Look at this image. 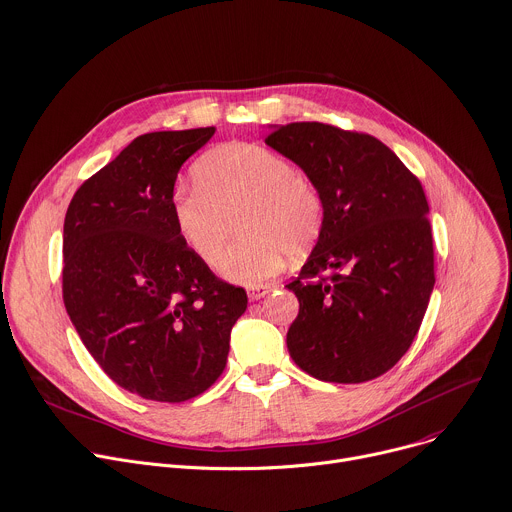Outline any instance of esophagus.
<instances>
[{"label":"esophagus","mask_w":512,"mask_h":512,"mask_svg":"<svg viewBox=\"0 0 512 512\" xmlns=\"http://www.w3.org/2000/svg\"><path fill=\"white\" fill-rule=\"evenodd\" d=\"M272 289H274V285H252V287H248V299L258 301L264 295H268Z\"/></svg>","instance_id":"esophagus-1"}]
</instances>
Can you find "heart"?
Masks as SVG:
<instances>
[{
	"instance_id": "heart-1",
	"label": "heart",
	"mask_w": 512,
	"mask_h": 512,
	"mask_svg": "<svg viewBox=\"0 0 512 512\" xmlns=\"http://www.w3.org/2000/svg\"><path fill=\"white\" fill-rule=\"evenodd\" d=\"M193 179L197 187L175 191L170 201L177 232L203 264L215 266L240 212L245 238L219 261V270L242 285L278 272L285 254L303 256L321 234L317 185L270 148L221 144L197 160Z\"/></svg>"
}]
</instances>
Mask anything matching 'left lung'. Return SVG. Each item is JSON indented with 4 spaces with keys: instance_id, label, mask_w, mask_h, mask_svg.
Segmentation results:
<instances>
[{
    "instance_id": "obj_1",
    "label": "left lung",
    "mask_w": 512,
    "mask_h": 512,
    "mask_svg": "<svg viewBox=\"0 0 512 512\" xmlns=\"http://www.w3.org/2000/svg\"><path fill=\"white\" fill-rule=\"evenodd\" d=\"M266 144L297 162L323 199L317 246L287 285L299 299L289 354L317 380L378 378L411 348L435 285L423 187L370 134L293 122L272 128Z\"/></svg>"
}]
</instances>
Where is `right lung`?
Listing matches in <instances>:
<instances>
[{
    "label": "right lung",
    "mask_w": 512,
    "mask_h": 512,
    "mask_svg": "<svg viewBox=\"0 0 512 512\" xmlns=\"http://www.w3.org/2000/svg\"><path fill=\"white\" fill-rule=\"evenodd\" d=\"M215 128L138 136L73 195L63 301L81 342L128 392L183 403L223 372L246 291L181 240L170 201L183 162Z\"/></svg>",
    "instance_id": "right-lung-1"
}]
</instances>
